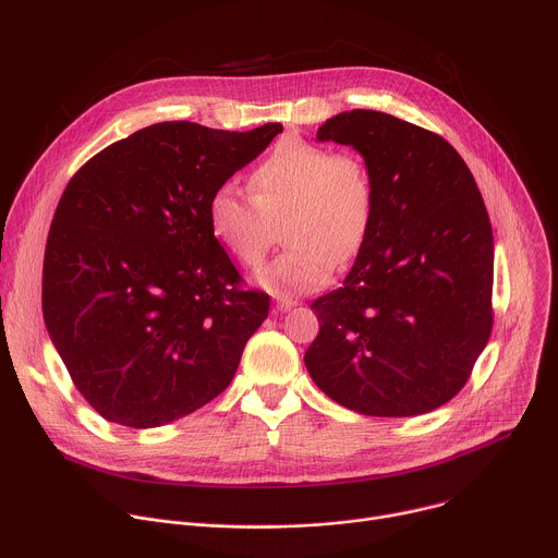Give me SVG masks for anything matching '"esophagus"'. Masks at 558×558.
Instances as JSON below:
<instances>
[{
	"label": "esophagus",
	"mask_w": 558,
	"mask_h": 558,
	"mask_svg": "<svg viewBox=\"0 0 558 558\" xmlns=\"http://www.w3.org/2000/svg\"><path fill=\"white\" fill-rule=\"evenodd\" d=\"M293 306H298L295 300H287V298H278V300H276V308H278L280 313H287V311H291Z\"/></svg>",
	"instance_id": "1"
}]
</instances>
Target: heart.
Segmentation results:
<instances>
[{"label":"heart","mask_w":558,"mask_h":558,"mask_svg":"<svg viewBox=\"0 0 558 558\" xmlns=\"http://www.w3.org/2000/svg\"><path fill=\"white\" fill-rule=\"evenodd\" d=\"M280 218L289 250L258 271V284L278 298L325 287L333 265L357 258L375 222V185L364 158L287 138L254 168L252 194L227 181L207 201L211 238L250 269L265 260L271 220Z\"/></svg>","instance_id":"obj_1"}]
</instances>
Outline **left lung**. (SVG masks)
<instances>
[{
	"mask_svg": "<svg viewBox=\"0 0 558 558\" xmlns=\"http://www.w3.org/2000/svg\"><path fill=\"white\" fill-rule=\"evenodd\" d=\"M317 141L357 149L375 222L342 287L317 298L304 353L333 402L371 417L424 415L463 388L493 331V227L463 158L375 110L331 117Z\"/></svg>",
	"mask_w": 558,
	"mask_h": 558,
	"instance_id": "obj_1",
	"label": "left lung"
}]
</instances>
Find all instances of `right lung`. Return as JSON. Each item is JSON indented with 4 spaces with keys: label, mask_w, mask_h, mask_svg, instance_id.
<instances>
[{
    "label": "right lung",
    "mask_w": 558,
    "mask_h": 558,
    "mask_svg": "<svg viewBox=\"0 0 558 558\" xmlns=\"http://www.w3.org/2000/svg\"><path fill=\"white\" fill-rule=\"evenodd\" d=\"M278 132L154 123L68 183L46 243L44 320L76 390L108 422H177L233 379L269 295L241 287L209 233L207 201Z\"/></svg>",
    "instance_id": "1"
}]
</instances>
